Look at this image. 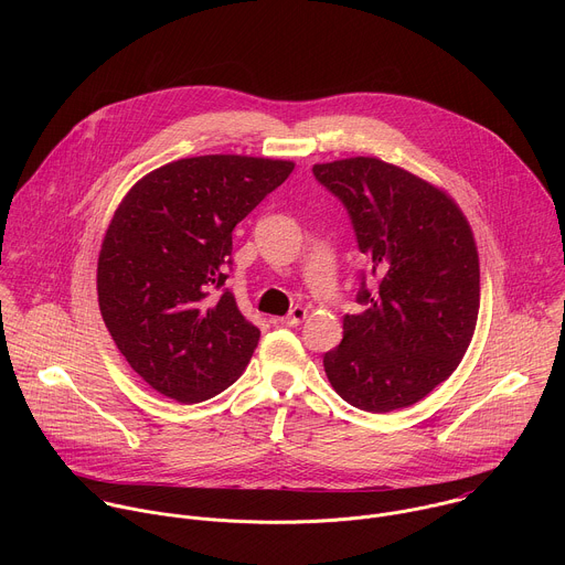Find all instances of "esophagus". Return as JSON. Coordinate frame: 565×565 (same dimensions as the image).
<instances>
[{
	"instance_id": "34e87169",
	"label": "esophagus",
	"mask_w": 565,
	"mask_h": 565,
	"mask_svg": "<svg viewBox=\"0 0 565 565\" xmlns=\"http://www.w3.org/2000/svg\"><path fill=\"white\" fill-rule=\"evenodd\" d=\"M306 315H308V310L303 306H295L286 317H279L277 321H281V324H286V327H299L306 319Z\"/></svg>"
}]
</instances>
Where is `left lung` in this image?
<instances>
[{
	"label": "left lung",
	"mask_w": 565,
	"mask_h": 565,
	"mask_svg": "<svg viewBox=\"0 0 565 565\" xmlns=\"http://www.w3.org/2000/svg\"><path fill=\"white\" fill-rule=\"evenodd\" d=\"M315 179L347 205L377 275L366 310L344 315L324 355L349 405L386 414L416 405L460 364L478 319L480 268L471 225L438 185L375 156L317 163Z\"/></svg>",
	"instance_id": "left-lung-1"
}]
</instances>
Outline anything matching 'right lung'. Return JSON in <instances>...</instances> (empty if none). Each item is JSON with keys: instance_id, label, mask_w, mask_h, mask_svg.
I'll return each mask as SVG.
<instances>
[{"instance_id": "obj_1", "label": "right lung", "mask_w": 565, "mask_h": 565, "mask_svg": "<svg viewBox=\"0 0 565 565\" xmlns=\"http://www.w3.org/2000/svg\"><path fill=\"white\" fill-rule=\"evenodd\" d=\"M295 170L292 160L207 153L145 174L118 203L98 255V306L129 366L194 405L246 371L259 329L225 281L232 230Z\"/></svg>"}]
</instances>
